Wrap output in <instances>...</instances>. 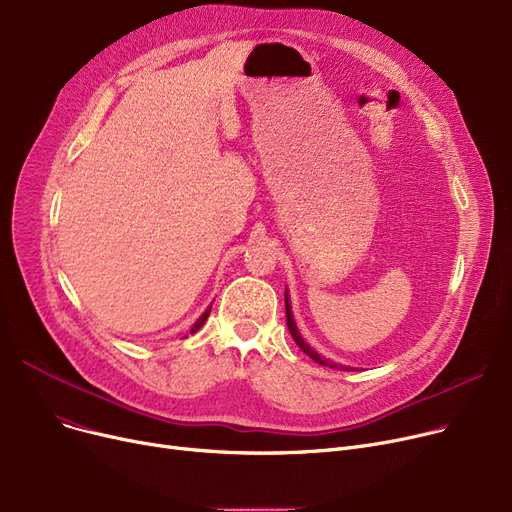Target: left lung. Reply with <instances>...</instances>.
<instances>
[{"label": "left lung", "instance_id": "8db88e82", "mask_svg": "<svg viewBox=\"0 0 512 512\" xmlns=\"http://www.w3.org/2000/svg\"><path fill=\"white\" fill-rule=\"evenodd\" d=\"M284 303H286V326H288V330H290V334H292V338H294V342H297V346L301 348V351L305 353V355H309L313 361H317L319 365H324V367H330V369H342V371H351V367H346V365H338V363H334V361H330V359H324V357H319L313 348L303 340V336L299 334V328H297V324H294V317H292V309H290V303H288V292L284 294Z\"/></svg>", "mask_w": 512, "mask_h": 512}]
</instances>
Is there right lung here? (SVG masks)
Instances as JSON below:
<instances>
[{
	"label": "right lung",
	"instance_id": "obj_1",
	"mask_svg": "<svg viewBox=\"0 0 512 512\" xmlns=\"http://www.w3.org/2000/svg\"><path fill=\"white\" fill-rule=\"evenodd\" d=\"M209 311H211V309H207V311H205V313H203V315H201V317H199V319H197V321H195V326H193V330H191V334H195V332H197V330H199V328H201V326H203V324H205V319H207V317H209Z\"/></svg>",
	"mask_w": 512,
	"mask_h": 512
}]
</instances>
